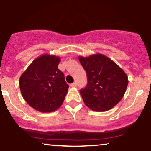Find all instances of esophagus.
Wrapping results in <instances>:
<instances>
[{"label": "esophagus", "instance_id": "esophagus-1", "mask_svg": "<svg viewBox=\"0 0 151 151\" xmlns=\"http://www.w3.org/2000/svg\"><path fill=\"white\" fill-rule=\"evenodd\" d=\"M70 86H72V87H75V86H77V82L72 83V84H70Z\"/></svg>", "mask_w": 151, "mask_h": 151}]
</instances>
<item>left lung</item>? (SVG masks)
<instances>
[{"label":"left lung","mask_w":151,"mask_h":151,"mask_svg":"<svg viewBox=\"0 0 151 151\" xmlns=\"http://www.w3.org/2000/svg\"><path fill=\"white\" fill-rule=\"evenodd\" d=\"M86 71L87 84L80 90L86 106L95 111H105L121 101L127 88L126 74L111 59L101 54L79 57Z\"/></svg>","instance_id":"8db88e82"}]
</instances>
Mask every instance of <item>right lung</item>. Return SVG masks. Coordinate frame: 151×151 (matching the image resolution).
<instances>
[{
	"mask_svg": "<svg viewBox=\"0 0 151 151\" xmlns=\"http://www.w3.org/2000/svg\"><path fill=\"white\" fill-rule=\"evenodd\" d=\"M60 58L43 55L36 58L19 80L22 96L31 107L43 113L61 106L68 91L63 72L58 69Z\"/></svg>",
	"mask_w": 151,
	"mask_h": 151,
	"instance_id": "obj_1",
	"label": "right lung"
}]
</instances>
